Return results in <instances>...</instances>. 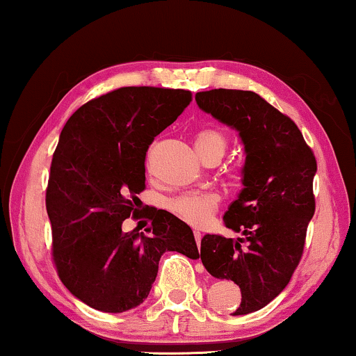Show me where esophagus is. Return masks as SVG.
<instances>
[{
  "instance_id": "34e87169",
  "label": "esophagus",
  "mask_w": 356,
  "mask_h": 356,
  "mask_svg": "<svg viewBox=\"0 0 356 356\" xmlns=\"http://www.w3.org/2000/svg\"><path fill=\"white\" fill-rule=\"evenodd\" d=\"M194 238H196V243H197V246H199V243H201V238H202V233L197 232V230H194Z\"/></svg>"
}]
</instances>
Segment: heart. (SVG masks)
I'll list each match as a JSON object with an SVG mask.
<instances>
[{
	"label": "heart",
	"instance_id": "obj_1",
	"mask_svg": "<svg viewBox=\"0 0 356 356\" xmlns=\"http://www.w3.org/2000/svg\"><path fill=\"white\" fill-rule=\"evenodd\" d=\"M196 147L201 155L209 150H220L223 154L227 149V138L217 129H202L196 134ZM218 204H220V196L216 193L189 191L173 197L168 202V207L183 222L193 227H202L217 211Z\"/></svg>",
	"mask_w": 356,
	"mask_h": 356
}]
</instances>
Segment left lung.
<instances>
[{
  "mask_svg": "<svg viewBox=\"0 0 356 356\" xmlns=\"http://www.w3.org/2000/svg\"><path fill=\"white\" fill-rule=\"evenodd\" d=\"M196 102L245 144V188L223 216L225 227L243 238L206 235L201 261L211 275L240 286L233 316L248 314L269 305L300 264L316 209L318 165L298 126L256 92L212 89L197 92Z\"/></svg>",
  "mask_w": 356,
  "mask_h": 356,
  "instance_id": "left-lung-1",
  "label": "left lung"
}]
</instances>
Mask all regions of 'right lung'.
I'll use <instances>...</instances> for the list:
<instances>
[{
	"label": "right lung",
	"instance_id": "add662e5",
	"mask_svg": "<svg viewBox=\"0 0 356 356\" xmlns=\"http://www.w3.org/2000/svg\"><path fill=\"white\" fill-rule=\"evenodd\" d=\"M191 92L121 87L77 108L51 159L47 212L58 277L76 298L123 313L147 298L165 251L197 259L193 230L154 209L145 233H124L145 189V152L191 102Z\"/></svg>",
	"mask_w": 356,
	"mask_h": 356
}]
</instances>
